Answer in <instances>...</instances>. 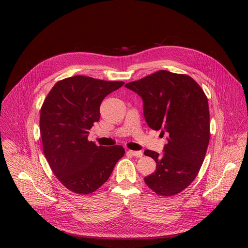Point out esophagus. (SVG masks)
Returning <instances> with one entry per match:
<instances>
[{"label": "esophagus", "mask_w": 248, "mask_h": 248, "mask_svg": "<svg viewBox=\"0 0 248 248\" xmlns=\"http://www.w3.org/2000/svg\"><path fill=\"white\" fill-rule=\"evenodd\" d=\"M126 153L129 154V155H131V156H134V157H136V158H141V157L143 156V153L141 152V151H132V150H128Z\"/></svg>", "instance_id": "esophagus-1"}]
</instances>
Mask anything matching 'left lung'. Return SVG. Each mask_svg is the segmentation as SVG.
<instances>
[{
    "label": "left lung",
    "instance_id": "1",
    "mask_svg": "<svg viewBox=\"0 0 248 248\" xmlns=\"http://www.w3.org/2000/svg\"><path fill=\"white\" fill-rule=\"evenodd\" d=\"M126 88L143 100L148 126L168 135L164 154L145 150L156 162V171L144 178L145 184L162 196L186 189L196 178L210 140L207 97L189 76L159 70Z\"/></svg>",
    "mask_w": 248,
    "mask_h": 248
}]
</instances>
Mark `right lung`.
I'll use <instances>...</instances> for the list:
<instances>
[{"label": "right lung", "instance_id": "1", "mask_svg": "<svg viewBox=\"0 0 248 248\" xmlns=\"http://www.w3.org/2000/svg\"><path fill=\"white\" fill-rule=\"evenodd\" d=\"M124 81H106L76 76L58 81L40 112L44 155L57 179L67 189L89 194L108 181L123 146H97L88 141V130L100 120L104 98Z\"/></svg>", "mask_w": 248, "mask_h": 248}]
</instances>
